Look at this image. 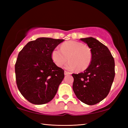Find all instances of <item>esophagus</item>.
Instances as JSON below:
<instances>
[{
  "label": "esophagus",
  "mask_w": 128,
  "mask_h": 128,
  "mask_svg": "<svg viewBox=\"0 0 128 128\" xmlns=\"http://www.w3.org/2000/svg\"><path fill=\"white\" fill-rule=\"evenodd\" d=\"M70 74V73L67 72V71H66V70L64 71V74L65 75H68V74Z\"/></svg>",
  "instance_id": "esophagus-1"
}]
</instances>
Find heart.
I'll return each instance as SVG.
<instances>
[{"label":"heart","mask_w":128,"mask_h":128,"mask_svg":"<svg viewBox=\"0 0 128 128\" xmlns=\"http://www.w3.org/2000/svg\"><path fill=\"white\" fill-rule=\"evenodd\" d=\"M51 57L58 66H62L69 59L65 68L69 70L77 69L78 71H82L89 66L92 60V53L90 49L82 43L69 40L62 45L61 49H54Z\"/></svg>","instance_id":"1"}]
</instances>
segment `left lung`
Masks as SVG:
<instances>
[{"instance_id": "obj_1", "label": "left lung", "mask_w": 128, "mask_h": 128, "mask_svg": "<svg viewBox=\"0 0 128 128\" xmlns=\"http://www.w3.org/2000/svg\"><path fill=\"white\" fill-rule=\"evenodd\" d=\"M80 40L90 48L92 60L84 72L72 74L73 90L82 102L94 105L103 100L111 89L115 75L114 60L107 47L95 38Z\"/></svg>"}]
</instances>
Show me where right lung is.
<instances>
[{"mask_svg": "<svg viewBox=\"0 0 128 128\" xmlns=\"http://www.w3.org/2000/svg\"><path fill=\"white\" fill-rule=\"evenodd\" d=\"M64 40L39 38L28 42L15 64L16 84L22 96L34 104H43L55 96L64 70L53 62L52 52Z\"/></svg>", "mask_w": 128, "mask_h": 128, "instance_id": "obj_1", "label": "right lung"}]
</instances>
